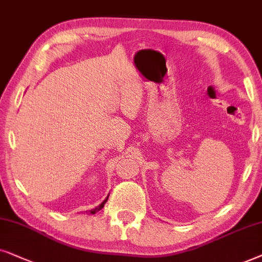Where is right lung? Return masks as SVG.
<instances>
[{
	"mask_svg": "<svg viewBox=\"0 0 262 262\" xmlns=\"http://www.w3.org/2000/svg\"><path fill=\"white\" fill-rule=\"evenodd\" d=\"M107 198H109V196H107ZM107 198L105 199V200H104V201L102 202V204H100V205H99V206H97L96 208H93V210H91V211H90V213H91V214H95V213H96V212H98V211H100V210H102V208L104 207V205H105V202L107 201Z\"/></svg>",
	"mask_w": 262,
	"mask_h": 262,
	"instance_id": "right-lung-1",
	"label": "right lung"
}]
</instances>
